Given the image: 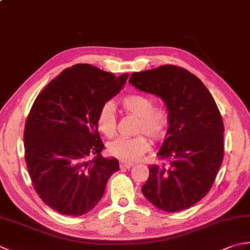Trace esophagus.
Here are the masks:
<instances>
[{
    "label": "esophagus",
    "instance_id": "34e87169",
    "mask_svg": "<svg viewBox=\"0 0 250 250\" xmlns=\"http://www.w3.org/2000/svg\"><path fill=\"white\" fill-rule=\"evenodd\" d=\"M134 166V163L132 162H126V161H120V167L121 168H130Z\"/></svg>",
    "mask_w": 250,
    "mask_h": 250
}]
</instances>
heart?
<instances>
[{
	"label": "heart",
	"instance_id": "b5f03b06",
	"mask_svg": "<svg viewBox=\"0 0 250 250\" xmlns=\"http://www.w3.org/2000/svg\"><path fill=\"white\" fill-rule=\"evenodd\" d=\"M155 101L149 95L142 93L128 94L121 100V106L126 113L139 117L136 133L145 132L153 141L166 139L169 126V115L162 106H153ZM97 125L100 132L111 137L117 131V117L114 106L105 103L98 111ZM150 142L145 134L133 137H119L108 145L110 155L125 161H135L143 153L149 150Z\"/></svg>",
	"mask_w": 250,
	"mask_h": 250
}]
</instances>
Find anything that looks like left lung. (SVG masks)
Returning <instances> with one entry per match:
<instances>
[{
    "mask_svg": "<svg viewBox=\"0 0 250 250\" xmlns=\"http://www.w3.org/2000/svg\"><path fill=\"white\" fill-rule=\"evenodd\" d=\"M129 83L161 98L169 115L158 152L167 162L148 167L142 192L167 213L189 208L208 193L224 160L225 126L215 100L198 77L176 65L133 73Z\"/></svg>",
    "mask_w": 250,
    "mask_h": 250,
    "instance_id": "obj_1",
    "label": "left lung"
}]
</instances>
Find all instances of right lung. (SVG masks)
I'll return each instance as SVG.
<instances>
[{"mask_svg":"<svg viewBox=\"0 0 250 250\" xmlns=\"http://www.w3.org/2000/svg\"><path fill=\"white\" fill-rule=\"evenodd\" d=\"M128 76L75 64L52 79L32 105L23 134L26 167L36 193L58 213L78 217L93 209L119 169L116 158L101 155L97 115Z\"/></svg>","mask_w":250,"mask_h":250,"instance_id":"1","label":"right lung"}]
</instances>
